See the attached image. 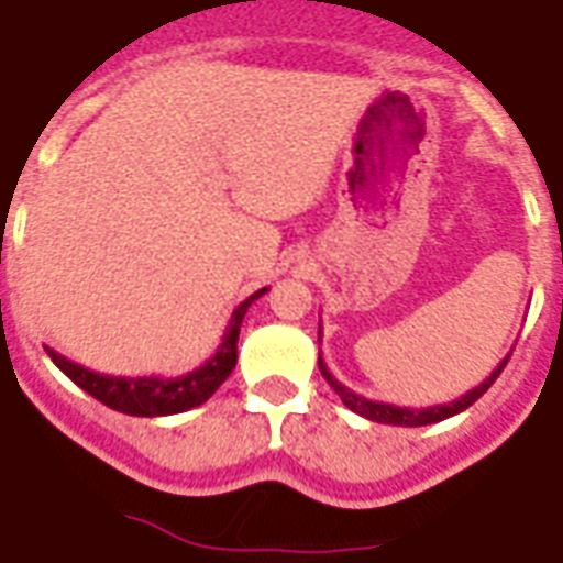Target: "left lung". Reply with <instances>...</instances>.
Segmentation results:
<instances>
[{
  "mask_svg": "<svg viewBox=\"0 0 563 563\" xmlns=\"http://www.w3.org/2000/svg\"><path fill=\"white\" fill-rule=\"evenodd\" d=\"M319 340H322V324H319ZM507 361H510V352H507V357H504L501 364L495 366L489 376L483 378L481 385L472 387L468 394H462L460 399H453V402H444V406H427V409H409V406H390V402H376V399H366L361 397V394H355L352 387H345L343 382H336L334 373L324 366L322 355H319V369H322V376L328 385L334 387V394L340 399H343L345 409H352L355 415H361V418L366 420H376V423H390V427H427V423H439V420H448L453 418V415H460V411H465L472 402H477V399L493 387V382L498 376H501V369L507 366Z\"/></svg>",
  "mask_w": 563,
  "mask_h": 563,
  "instance_id": "8db88e82",
  "label": "left lung"
}]
</instances>
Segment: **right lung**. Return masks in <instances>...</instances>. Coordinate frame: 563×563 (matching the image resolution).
Listing matches in <instances>:
<instances>
[{"label":"right lung","instance_id":"obj_1","mask_svg":"<svg viewBox=\"0 0 563 563\" xmlns=\"http://www.w3.org/2000/svg\"><path fill=\"white\" fill-rule=\"evenodd\" d=\"M268 292V286L253 292L250 298L235 307V313L229 319L227 334L220 340L218 352L208 357L206 364L190 369L185 376H103V373H95L89 366H80L68 361L65 355H59L56 349H47V355L53 357V364L59 366L62 373L80 385L86 394L110 406V409L122 411V415H133V418H166V415H181V411H190L202 406L214 390H218L223 382L229 378V373L235 369V361H239V334L241 322L247 316V307L256 298Z\"/></svg>","mask_w":563,"mask_h":563}]
</instances>
